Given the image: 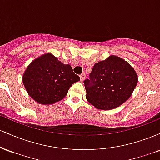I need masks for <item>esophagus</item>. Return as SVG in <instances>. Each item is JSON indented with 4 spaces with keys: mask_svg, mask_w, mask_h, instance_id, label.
I'll return each instance as SVG.
<instances>
[{
    "mask_svg": "<svg viewBox=\"0 0 160 160\" xmlns=\"http://www.w3.org/2000/svg\"><path fill=\"white\" fill-rule=\"evenodd\" d=\"M80 80H81V81H83L86 78V74H84V73H82V74L80 75Z\"/></svg>",
    "mask_w": 160,
    "mask_h": 160,
    "instance_id": "esophagus-1",
    "label": "esophagus"
}]
</instances>
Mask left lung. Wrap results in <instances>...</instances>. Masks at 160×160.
I'll list each match as a JSON object with an SVG mask.
<instances>
[{"label": "left lung", "mask_w": 160, "mask_h": 160, "mask_svg": "<svg viewBox=\"0 0 160 160\" xmlns=\"http://www.w3.org/2000/svg\"><path fill=\"white\" fill-rule=\"evenodd\" d=\"M83 82L88 102L98 109L106 111L128 100L137 85L138 76L128 62L111 56L95 63L89 78Z\"/></svg>", "instance_id": "left-lung-1"}]
</instances>
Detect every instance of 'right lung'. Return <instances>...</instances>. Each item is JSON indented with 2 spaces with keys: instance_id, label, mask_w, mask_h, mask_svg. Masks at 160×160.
<instances>
[{
  "instance_id": "1",
  "label": "right lung",
  "mask_w": 160,
  "mask_h": 160,
  "mask_svg": "<svg viewBox=\"0 0 160 160\" xmlns=\"http://www.w3.org/2000/svg\"><path fill=\"white\" fill-rule=\"evenodd\" d=\"M80 80L70 65H65L50 53L34 60L23 74V84L32 98L41 104L59 102L69 88Z\"/></svg>"
}]
</instances>
